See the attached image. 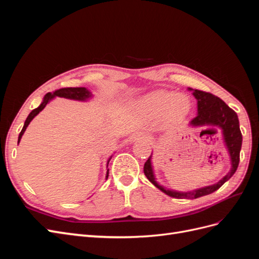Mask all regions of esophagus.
Masks as SVG:
<instances>
[{
	"mask_svg": "<svg viewBox=\"0 0 259 259\" xmlns=\"http://www.w3.org/2000/svg\"><path fill=\"white\" fill-rule=\"evenodd\" d=\"M137 140H145V142H147V140H149V136L146 134V133L140 132V133H136V134H133L130 137V143H135Z\"/></svg>",
	"mask_w": 259,
	"mask_h": 259,
	"instance_id": "esophagus-1",
	"label": "esophagus"
}]
</instances>
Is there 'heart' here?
<instances>
[{"instance_id":"b5f03b06","label":"heart","mask_w":259,"mask_h":259,"mask_svg":"<svg viewBox=\"0 0 259 259\" xmlns=\"http://www.w3.org/2000/svg\"><path fill=\"white\" fill-rule=\"evenodd\" d=\"M140 108L147 113L158 115L164 112L169 121L182 120L191 110V100L185 94L168 91H154L140 99Z\"/></svg>"}]
</instances>
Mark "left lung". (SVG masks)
<instances>
[{
	"label": "left lung",
	"mask_w": 259,
	"mask_h": 259,
	"mask_svg": "<svg viewBox=\"0 0 259 259\" xmlns=\"http://www.w3.org/2000/svg\"><path fill=\"white\" fill-rule=\"evenodd\" d=\"M192 92V95L197 99V116L189 123V126L202 127V126H216L222 131L223 142L228 151L230 159V170L219 182L210 186L198 188L192 191H177L160 185L156 182L154 169L152 165V153L147 160L144 166V173L149 182L154 185L159 190L167 194L168 197L175 199H197L203 195H207L218 190L227 180H229L236 173L240 162V151L242 146V134L240 131L239 119L237 113L227 105L221 98L210 93L202 92L199 90L188 89Z\"/></svg>",
	"instance_id": "left-lung-1"
}]
</instances>
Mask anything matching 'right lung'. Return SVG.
Returning <instances> with one entry per match:
<instances>
[{
	"label": "right lung",
	"mask_w": 259,
	"mask_h": 259,
	"mask_svg": "<svg viewBox=\"0 0 259 259\" xmlns=\"http://www.w3.org/2000/svg\"><path fill=\"white\" fill-rule=\"evenodd\" d=\"M56 97H61V98H67V99H71V100H77V101H89L90 99L93 98V94L90 90H88L86 88H67V89H60V90H56L53 93H48L46 95L44 96L43 98V101L41 103V105L38 106L37 108L33 109L32 111H31L28 115V117L25 121V124H23V127L20 132V134L18 136V144L20 143V139L23 135V133L26 132L28 125L30 124V122L32 121L34 117L40 113L43 109L46 107V105L50 104L51 101L56 98ZM112 158V155L110 156V158L108 159L107 161V167H108V164L109 162H110ZM109 176V168L107 169V174H106V179L108 178Z\"/></svg>",
	"instance_id": "right-lung-1"
}]
</instances>
